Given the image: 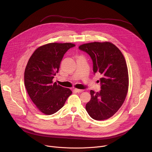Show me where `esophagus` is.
<instances>
[{
	"mask_svg": "<svg viewBox=\"0 0 152 152\" xmlns=\"http://www.w3.org/2000/svg\"><path fill=\"white\" fill-rule=\"evenodd\" d=\"M75 91L76 92V93H82L83 91V90H79V89H75Z\"/></svg>",
	"mask_w": 152,
	"mask_h": 152,
	"instance_id": "esophagus-1",
	"label": "esophagus"
}]
</instances>
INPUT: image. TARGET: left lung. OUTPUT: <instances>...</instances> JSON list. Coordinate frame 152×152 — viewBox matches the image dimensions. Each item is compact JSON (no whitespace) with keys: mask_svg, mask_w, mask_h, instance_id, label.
I'll use <instances>...</instances> for the list:
<instances>
[{"mask_svg":"<svg viewBox=\"0 0 152 152\" xmlns=\"http://www.w3.org/2000/svg\"><path fill=\"white\" fill-rule=\"evenodd\" d=\"M87 53L93 63V72L100 73L101 90H91V100L86 110L96 120H103L113 116L126 99L129 87L127 64L121 51L110 42H93L79 47Z\"/></svg>","mask_w":152,"mask_h":152,"instance_id":"1","label":"left lung"}]
</instances>
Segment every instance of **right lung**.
I'll return each instance as SVG.
<instances>
[{
  "mask_svg": "<svg viewBox=\"0 0 152 152\" xmlns=\"http://www.w3.org/2000/svg\"><path fill=\"white\" fill-rule=\"evenodd\" d=\"M72 43L53 42L37 48L29 58L25 71V85L37 109L52 115L63 107L72 91L53 83L64 55Z\"/></svg>",
  "mask_w": 152,
  "mask_h": 152,
  "instance_id": "right-lung-1",
  "label": "right lung"
}]
</instances>
